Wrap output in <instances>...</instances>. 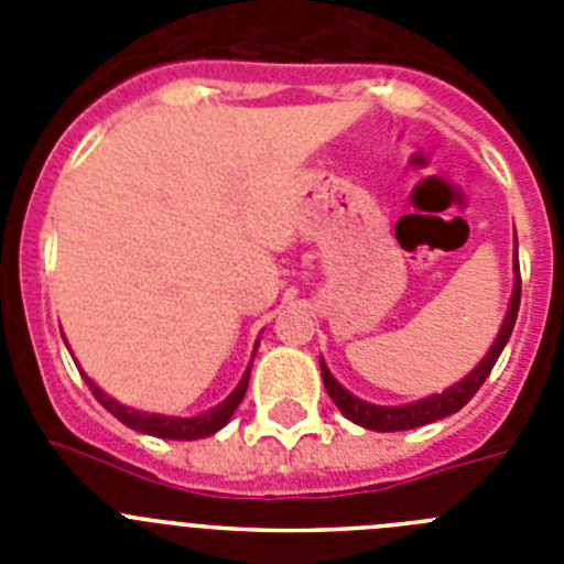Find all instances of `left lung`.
<instances>
[{
	"label": "left lung",
	"instance_id": "obj_1",
	"mask_svg": "<svg viewBox=\"0 0 564 564\" xmlns=\"http://www.w3.org/2000/svg\"><path fill=\"white\" fill-rule=\"evenodd\" d=\"M520 262H517V234H514V291H511V299H508V311L506 318H502L500 333H497L495 344L488 347L486 356L480 358L475 370L468 372L466 378H460L457 383H452L449 390L437 392V395L430 398H421V401H412V403H401V406H381V403H370L364 401V398L352 395L350 390H344L341 383L333 378V372L327 370L325 358H322V381H325V390L327 395L333 398V403L338 406L347 421L358 423L364 430H372V432H403V430H415V426H426L432 421H441L446 415H455L466 406L475 392L480 390L482 381L488 378L491 367L497 364L500 358L502 347L508 344L511 338V330H514V322H517V313H520Z\"/></svg>",
	"mask_w": 564,
	"mask_h": 564
}]
</instances>
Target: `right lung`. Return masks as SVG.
Returning a JSON list of instances; mask_svg holds the SVG:
<instances>
[{"label":"right lung","instance_id":"right-lung-1","mask_svg":"<svg viewBox=\"0 0 564 564\" xmlns=\"http://www.w3.org/2000/svg\"><path fill=\"white\" fill-rule=\"evenodd\" d=\"M257 347H259V341H257ZM257 347H253V352H257ZM84 381H87V387L93 390V395L98 398V403H101L104 410L112 412V415L118 417L123 426H129V430L143 432V435L166 437V441H200V437H208V435H214V432H220L223 426L231 421V415L237 412L239 401L246 398L248 381H251V364H248V370L242 372V378H239V383L234 387V392L226 398V401H220L208 412H200V415H192V417L132 410V406H123L121 401H115L112 395H107V392H104L101 387L93 381V378L84 376Z\"/></svg>","mask_w":564,"mask_h":564}]
</instances>
